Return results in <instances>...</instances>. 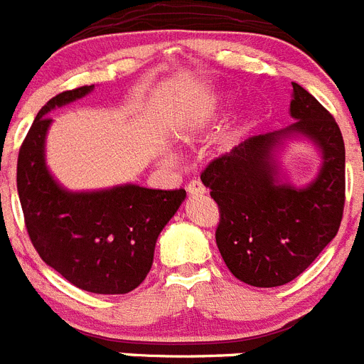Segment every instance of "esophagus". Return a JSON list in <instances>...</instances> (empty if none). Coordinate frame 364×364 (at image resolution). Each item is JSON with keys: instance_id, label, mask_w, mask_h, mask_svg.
<instances>
[{"instance_id": "1", "label": "esophagus", "mask_w": 364, "mask_h": 364, "mask_svg": "<svg viewBox=\"0 0 364 364\" xmlns=\"http://www.w3.org/2000/svg\"><path fill=\"white\" fill-rule=\"evenodd\" d=\"M186 189H188L189 195H203L206 193V188H204V184L200 182V180H191L188 186H186Z\"/></svg>"}]
</instances>
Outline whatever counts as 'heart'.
Listing matches in <instances>:
<instances>
[{"label":"heart","mask_w":364,"mask_h":364,"mask_svg":"<svg viewBox=\"0 0 364 364\" xmlns=\"http://www.w3.org/2000/svg\"><path fill=\"white\" fill-rule=\"evenodd\" d=\"M228 102H230V99H219V101L208 102L206 107L198 108L193 116H189L188 119L180 123L178 129H176V134H178V138H182V139L189 138V136L193 134L195 130H198L200 127L206 125L208 121L212 119L217 112H219L223 107H226Z\"/></svg>","instance_id":"heart-1"}]
</instances>
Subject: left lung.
Wrapping results in <instances>:
<instances>
[{"label": "left lung", "instance_id": "8db88e82", "mask_svg": "<svg viewBox=\"0 0 364 364\" xmlns=\"http://www.w3.org/2000/svg\"><path fill=\"white\" fill-rule=\"evenodd\" d=\"M287 129L252 136L203 171L219 206L215 232L230 272L254 287H278L302 274L337 235L344 210V141L333 116L293 82ZM309 139L323 164L304 188L281 176L275 152L289 139Z\"/></svg>", "mask_w": 364, "mask_h": 364}]
</instances>
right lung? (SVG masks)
Here are the masks:
<instances>
[{
    "label": "right lung",
    "mask_w": 364,
    "mask_h": 364,
    "mask_svg": "<svg viewBox=\"0 0 364 364\" xmlns=\"http://www.w3.org/2000/svg\"><path fill=\"white\" fill-rule=\"evenodd\" d=\"M80 86L58 93L36 114L18 154V195L33 247L75 287L125 294L149 274L156 239L184 203V189L123 184L99 191H68L49 173V112L85 97Z\"/></svg>",
    "instance_id": "right-lung-1"
}]
</instances>
